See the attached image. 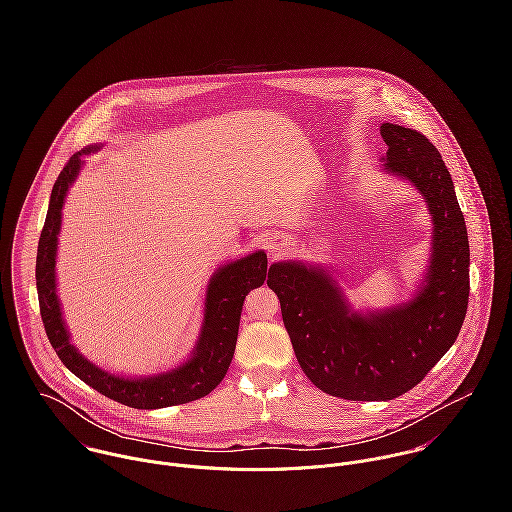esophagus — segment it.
<instances>
[{
	"label": "esophagus",
	"instance_id": "34e87169",
	"mask_svg": "<svg viewBox=\"0 0 512 512\" xmlns=\"http://www.w3.org/2000/svg\"><path fill=\"white\" fill-rule=\"evenodd\" d=\"M286 244H288V238L278 234V236H272V238L266 242V248H268V252L274 256V254L282 252V250L286 248Z\"/></svg>",
	"mask_w": 512,
	"mask_h": 512
}]
</instances>
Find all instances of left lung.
<instances>
[{"instance_id": "8db88e82", "label": "left lung", "mask_w": 512, "mask_h": 512, "mask_svg": "<svg viewBox=\"0 0 512 512\" xmlns=\"http://www.w3.org/2000/svg\"><path fill=\"white\" fill-rule=\"evenodd\" d=\"M384 169L408 179L432 215V256L414 299L390 309H351L321 266L276 262L268 272L297 363L323 392L345 400H392L414 388L455 343L469 301V238L451 175L416 130L382 124Z\"/></svg>"}]
</instances>
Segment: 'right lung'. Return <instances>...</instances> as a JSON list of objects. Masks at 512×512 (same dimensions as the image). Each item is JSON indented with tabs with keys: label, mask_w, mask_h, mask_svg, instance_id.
I'll list each match as a JSON object with an SVG mask.
<instances>
[{
	"label": "right lung",
	"mask_w": 512,
	"mask_h": 512,
	"mask_svg": "<svg viewBox=\"0 0 512 512\" xmlns=\"http://www.w3.org/2000/svg\"><path fill=\"white\" fill-rule=\"evenodd\" d=\"M98 146L84 147L74 153L69 163L59 173L49 201V211L45 226L41 230L39 248H37V293L41 319L47 331V337L73 374L82 382L98 390L100 394L126 404L138 410H155L177 404H187L207 396L215 390L224 378L238 337L240 313L244 297L250 290L258 288L266 280L268 258L262 250L252 252L240 260L228 262L219 268L207 286L205 297V319L197 347L187 363H183L169 372L126 378L102 370L84 359L69 337L67 325L63 321L61 303L57 297V278H55V260H57V242L61 232V211L69 187L73 185L80 167L82 155L96 151Z\"/></svg>",
	"instance_id": "add662e5"
}]
</instances>
